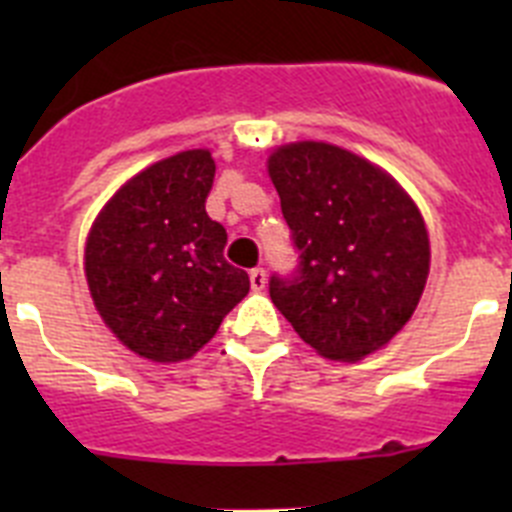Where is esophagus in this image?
Wrapping results in <instances>:
<instances>
[{
	"mask_svg": "<svg viewBox=\"0 0 512 512\" xmlns=\"http://www.w3.org/2000/svg\"><path fill=\"white\" fill-rule=\"evenodd\" d=\"M248 277H251V287L256 289V292L266 287V271L261 269V266H256V269H251V274H248Z\"/></svg>",
	"mask_w": 512,
	"mask_h": 512,
	"instance_id": "obj_1",
	"label": "esophagus"
}]
</instances>
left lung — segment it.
I'll return each mask as SVG.
<instances>
[{
    "label": "left lung",
    "mask_w": 512,
    "mask_h": 512,
    "mask_svg": "<svg viewBox=\"0 0 512 512\" xmlns=\"http://www.w3.org/2000/svg\"><path fill=\"white\" fill-rule=\"evenodd\" d=\"M297 266L271 274L269 295L328 359L359 361L408 323L423 295L431 246L408 194L366 158L328 143L271 153Z\"/></svg>",
    "instance_id": "obj_1"
}]
</instances>
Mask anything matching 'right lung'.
<instances>
[{
  "mask_svg": "<svg viewBox=\"0 0 512 512\" xmlns=\"http://www.w3.org/2000/svg\"><path fill=\"white\" fill-rule=\"evenodd\" d=\"M210 151H184L133 176L99 212L87 282L99 315L151 361L194 356L251 289L223 256L228 233L205 210Z\"/></svg>",
  "mask_w": 512,
  "mask_h": 512,
  "instance_id": "add662e5",
  "label": "right lung"
}]
</instances>
